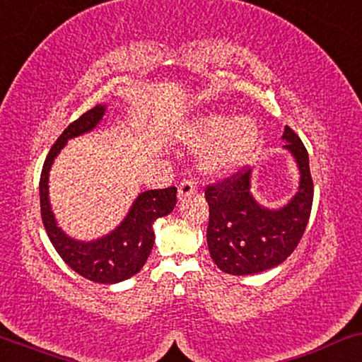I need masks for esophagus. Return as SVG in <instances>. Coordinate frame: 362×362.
Wrapping results in <instances>:
<instances>
[{"label": "esophagus", "instance_id": "obj_1", "mask_svg": "<svg viewBox=\"0 0 362 362\" xmlns=\"http://www.w3.org/2000/svg\"><path fill=\"white\" fill-rule=\"evenodd\" d=\"M196 194V186L191 180H182L177 186V199L180 201H186L187 197Z\"/></svg>", "mask_w": 362, "mask_h": 362}]
</instances>
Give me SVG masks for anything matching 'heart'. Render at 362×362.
<instances>
[{
	"label": "heart",
	"mask_w": 362,
	"mask_h": 362,
	"mask_svg": "<svg viewBox=\"0 0 362 362\" xmlns=\"http://www.w3.org/2000/svg\"><path fill=\"white\" fill-rule=\"evenodd\" d=\"M180 140L189 148H204L199 170L207 176L222 177L235 173L254 155L260 143V128L249 115L219 112L201 113L181 127Z\"/></svg>",
	"instance_id": "heart-1"
}]
</instances>
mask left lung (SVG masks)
Returning <instances> with one entry per match:
<instances>
[{
  "mask_svg": "<svg viewBox=\"0 0 362 362\" xmlns=\"http://www.w3.org/2000/svg\"><path fill=\"white\" fill-rule=\"evenodd\" d=\"M300 173L298 189L279 209L262 206L252 194V170L207 186L209 204L207 247L214 264L230 275H252L280 265L303 235L313 204L308 151L296 133L281 135Z\"/></svg>",
  "mask_w": 362,
  "mask_h": 362,
  "instance_id": "left-lung-1",
  "label": "left lung"
}]
</instances>
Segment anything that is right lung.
<instances>
[{"label":"right lung","instance_id":"1","mask_svg":"<svg viewBox=\"0 0 362 362\" xmlns=\"http://www.w3.org/2000/svg\"><path fill=\"white\" fill-rule=\"evenodd\" d=\"M107 105H95L72 122L54 143L44 161L39 197L44 229L62 260L78 275L97 284H118L136 275L145 265L155 244L153 224L173 212L176 206V187L143 191L136 196L127 216L115 229L93 240H78L59 227L49 201V173L62 148L72 138L90 133L103 120Z\"/></svg>","mask_w":362,"mask_h":362}]
</instances>
